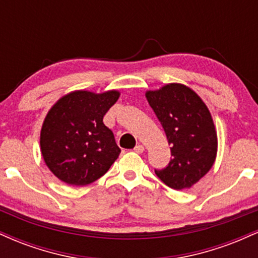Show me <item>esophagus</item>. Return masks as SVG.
Returning <instances> with one entry per match:
<instances>
[{"label": "esophagus", "instance_id": "esophagus-1", "mask_svg": "<svg viewBox=\"0 0 258 258\" xmlns=\"http://www.w3.org/2000/svg\"><path fill=\"white\" fill-rule=\"evenodd\" d=\"M133 152L137 153V154H142L144 152V147L142 146V144H138V146L135 147V149H133Z\"/></svg>", "mask_w": 258, "mask_h": 258}]
</instances>
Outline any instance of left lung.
<instances>
[{"mask_svg": "<svg viewBox=\"0 0 258 258\" xmlns=\"http://www.w3.org/2000/svg\"><path fill=\"white\" fill-rule=\"evenodd\" d=\"M146 97L164 128L172 159L156 176L176 190L191 188L214 166L217 132L211 112L195 91L167 84Z\"/></svg>", "mask_w": 258, "mask_h": 258, "instance_id": "left-lung-1", "label": "left lung"}]
</instances>
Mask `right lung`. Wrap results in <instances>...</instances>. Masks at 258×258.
<instances>
[{
	"label": "right lung",
	"instance_id": "right-lung-1",
	"mask_svg": "<svg viewBox=\"0 0 258 258\" xmlns=\"http://www.w3.org/2000/svg\"><path fill=\"white\" fill-rule=\"evenodd\" d=\"M116 90H78L59 98L47 112L40 135L41 154L49 171L69 185L94 182L119 158L121 150L103 122L119 99Z\"/></svg>",
	"mask_w": 258,
	"mask_h": 258
}]
</instances>
